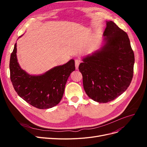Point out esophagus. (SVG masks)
Segmentation results:
<instances>
[{"label": "esophagus", "instance_id": "1", "mask_svg": "<svg viewBox=\"0 0 147 147\" xmlns=\"http://www.w3.org/2000/svg\"><path fill=\"white\" fill-rule=\"evenodd\" d=\"M81 63V60L79 59H77L75 60V68H76L77 69L78 68V66H79V64H80Z\"/></svg>", "mask_w": 147, "mask_h": 147}]
</instances>
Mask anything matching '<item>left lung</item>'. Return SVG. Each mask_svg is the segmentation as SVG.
I'll use <instances>...</instances> for the list:
<instances>
[{
    "label": "left lung",
    "instance_id": "1",
    "mask_svg": "<svg viewBox=\"0 0 147 147\" xmlns=\"http://www.w3.org/2000/svg\"><path fill=\"white\" fill-rule=\"evenodd\" d=\"M102 50L79 65L84 90L94 101L107 103L125 91L133 77L134 54L126 32L113 21L107 22Z\"/></svg>",
    "mask_w": 147,
    "mask_h": 147
}]
</instances>
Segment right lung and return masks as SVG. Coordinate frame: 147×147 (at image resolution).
<instances>
[{
  "label": "right lung",
  "mask_w": 147,
  "mask_h": 147,
  "mask_svg": "<svg viewBox=\"0 0 147 147\" xmlns=\"http://www.w3.org/2000/svg\"><path fill=\"white\" fill-rule=\"evenodd\" d=\"M75 69V61L71 59L43 75L33 76L20 67L16 58V43L10 56V79L13 88L22 99L39 109L51 108L59 103L66 82Z\"/></svg>",
  "instance_id": "right-lung-1"
}]
</instances>
